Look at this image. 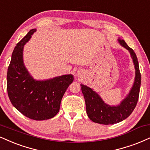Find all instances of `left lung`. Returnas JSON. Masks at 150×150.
<instances>
[{
  "mask_svg": "<svg viewBox=\"0 0 150 150\" xmlns=\"http://www.w3.org/2000/svg\"><path fill=\"white\" fill-rule=\"evenodd\" d=\"M119 44L129 51L135 68V78L129 93L120 103L110 105L103 100L100 96L92 88L81 84L82 92L85 100L86 113L88 117L95 123L114 124L127 119L136 108L140 93L141 75L139 69L138 61L135 52L127 45L124 40L117 39Z\"/></svg>",
  "mask_w": 150,
  "mask_h": 150,
  "instance_id": "1",
  "label": "left lung"
}]
</instances>
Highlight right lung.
I'll return each mask as SVG.
<instances>
[{"mask_svg": "<svg viewBox=\"0 0 150 150\" xmlns=\"http://www.w3.org/2000/svg\"><path fill=\"white\" fill-rule=\"evenodd\" d=\"M36 31L31 29L19 43L12 54L7 74V90L12 105L33 120H45L59 112L63 96L73 82L72 74L47 80H35L23 62V47Z\"/></svg>", "mask_w": 150, "mask_h": 150, "instance_id": "obj_1", "label": "right lung"}]
</instances>
